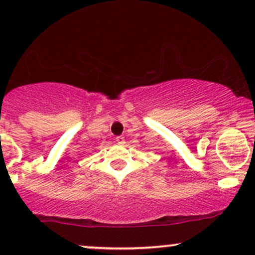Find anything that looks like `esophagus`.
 I'll use <instances>...</instances> for the list:
<instances>
[{"mask_svg": "<svg viewBox=\"0 0 255 255\" xmlns=\"http://www.w3.org/2000/svg\"><path fill=\"white\" fill-rule=\"evenodd\" d=\"M116 142H118L119 145H124L125 144V137L124 136H118L116 137Z\"/></svg>", "mask_w": 255, "mask_h": 255, "instance_id": "34e87169", "label": "esophagus"}]
</instances>
